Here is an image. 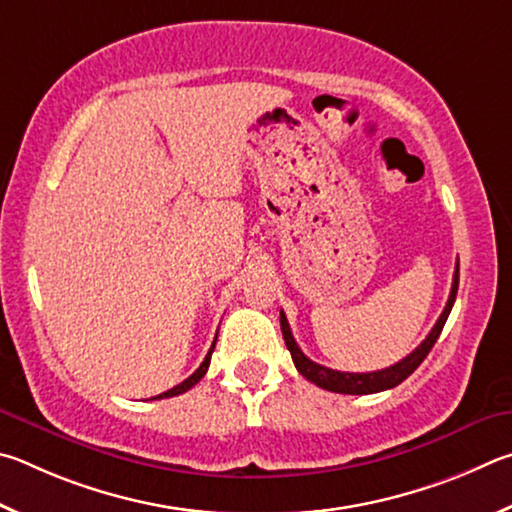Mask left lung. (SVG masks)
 <instances>
[{
    "mask_svg": "<svg viewBox=\"0 0 512 512\" xmlns=\"http://www.w3.org/2000/svg\"><path fill=\"white\" fill-rule=\"evenodd\" d=\"M456 290H459V265H456V270H454L450 299H447L445 310L441 312V317H438L436 326L432 328V333L425 337V342L420 344L416 351H411L405 357V360H400L398 364L389 366V369L373 371V373H344V371H333V369H328V366H321L317 362H312L310 357L303 355V351L297 346V342H294L288 319H285L283 310H281V330H283L285 346H288V351L292 355L294 366H297V371L303 375V378L310 380L312 384H317V387H321V389L335 391V393H351V396H364V393L387 391V389L398 387L402 380H407L409 375L414 373L420 364H423L427 353L432 351V346L436 344V339H438V335H441L445 321L452 312Z\"/></svg>",
    "mask_w": 512,
    "mask_h": 512,
    "instance_id": "left-lung-1",
    "label": "left lung"
}]
</instances>
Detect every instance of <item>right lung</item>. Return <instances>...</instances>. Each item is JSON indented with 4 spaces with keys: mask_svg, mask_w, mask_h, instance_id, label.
<instances>
[{
    "mask_svg": "<svg viewBox=\"0 0 512 512\" xmlns=\"http://www.w3.org/2000/svg\"><path fill=\"white\" fill-rule=\"evenodd\" d=\"M215 339H218V335H215ZM215 339H213V344H211V348H209V353H206V357H204V362L200 364V369H197V371L191 375V378H186L182 384H177V387L168 389V391H164V393H159V396L150 398V400L173 398V396H179V393H184V391H188V389H191V387H195V384L204 378V373L209 371V364H211V353H213V348H215Z\"/></svg>",
    "mask_w": 512,
    "mask_h": 512,
    "instance_id": "add662e5",
    "label": "right lung"
}]
</instances>
